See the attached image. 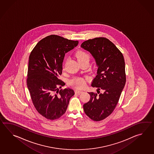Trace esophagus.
<instances>
[{
  "instance_id": "34e87169",
  "label": "esophagus",
  "mask_w": 154,
  "mask_h": 154,
  "mask_svg": "<svg viewBox=\"0 0 154 154\" xmlns=\"http://www.w3.org/2000/svg\"><path fill=\"white\" fill-rule=\"evenodd\" d=\"M75 92L76 94H80L82 92V91H81V90H79L76 89L75 90Z\"/></svg>"
}]
</instances>
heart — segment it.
I'll return each mask as SVG.
<instances>
[{
	"label": "heart",
	"instance_id": "b5f03b06",
	"mask_svg": "<svg viewBox=\"0 0 154 154\" xmlns=\"http://www.w3.org/2000/svg\"><path fill=\"white\" fill-rule=\"evenodd\" d=\"M76 57L78 62H81L84 60H89V56L86 53L80 51L76 53ZM70 85L74 86L76 88H84L86 84V79L82 78H75L69 82Z\"/></svg>",
	"mask_w": 154,
	"mask_h": 154
}]
</instances>
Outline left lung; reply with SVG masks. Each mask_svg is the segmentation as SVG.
<instances>
[{"label": "left lung", "instance_id": "8db88e82", "mask_svg": "<svg viewBox=\"0 0 154 154\" xmlns=\"http://www.w3.org/2000/svg\"><path fill=\"white\" fill-rule=\"evenodd\" d=\"M81 47L90 52L98 66L97 75L91 85L97 88V94L88 92L90 100L83 108L92 120L100 121L114 111L125 87V59L117 47L105 37L85 41Z\"/></svg>", "mask_w": 154, "mask_h": 154}]
</instances>
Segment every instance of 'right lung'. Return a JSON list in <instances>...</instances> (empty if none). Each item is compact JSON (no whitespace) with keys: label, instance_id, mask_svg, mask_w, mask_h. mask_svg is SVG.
<instances>
[{"label":"right lung","instance_id":"right-lung-1","mask_svg":"<svg viewBox=\"0 0 154 154\" xmlns=\"http://www.w3.org/2000/svg\"><path fill=\"white\" fill-rule=\"evenodd\" d=\"M78 43L52 35L37 43L30 53L27 88L37 111L49 120L58 119L65 113L74 95L71 88L59 90L65 83L59 77L65 54Z\"/></svg>","mask_w":154,"mask_h":154}]
</instances>
